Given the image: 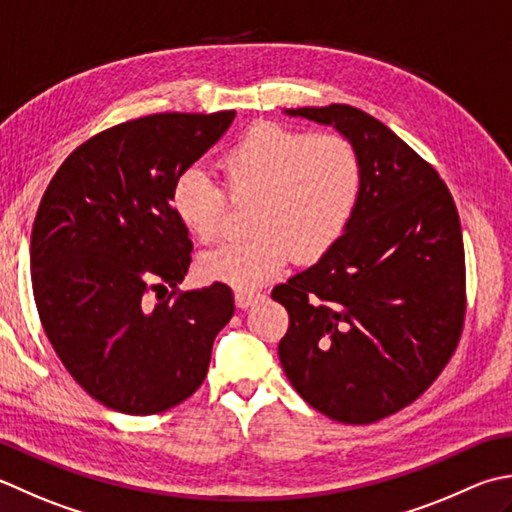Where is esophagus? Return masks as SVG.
<instances>
[{"label":"esophagus","instance_id":"1","mask_svg":"<svg viewBox=\"0 0 512 512\" xmlns=\"http://www.w3.org/2000/svg\"><path fill=\"white\" fill-rule=\"evenodd\" d=\"M259 299H262V295H255V293H235V306L237 308H250L253 304H257Z\"/></svg>","mask_w":512,"mask_h":512}]
</instances>
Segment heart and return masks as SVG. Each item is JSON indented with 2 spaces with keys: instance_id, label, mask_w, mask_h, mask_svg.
<instances>
[{
  "instance_id": "1",
  "label": "heart",
  "mask_w": 512,
  "mask_h": 512,
  "mask_svg": "<svg viewBox=\"0 0 512 512\" xmlns=\"http://www.w3.org/2000/svg\"><path fill=\"white\" fill-rule=\"evenodd\" d=\"M235 197H257L255 237L230 239L202 255L204 275L237 290L275 279L293 255L315 262L333 248L357 206L359 159L344 137L257 124L222 157ZM175 217L199 239L222 228L226 195L204 170L188 168L170 188Z\"/></svg>"
}]
</instances>
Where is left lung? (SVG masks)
Wrapping results in <instances>:
<instances>
[{"label":"left lung","mask_w":512,"mask_h":512,"mask_svg":"<svg viewBox=\"0 0 512 512\" xmlns=\"http://www.w3.org/2000/svg\"><path fill=\"white\" fill-rule=\"evenodd\" d=\"M284 113L333 126L353 146L362 184L339 242L273 288L290 317L279 362L319 413L377 422L435 382L462 335L457 208L437 170L364 110L330 104Z\"/></svg>","instance_id":"obj_1"}]
</instances>
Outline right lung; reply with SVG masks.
Returning <instances> with one entry per match:
<instances>
[{"label": "right lung", "mask_w": 512, "mask_h": 512, "mask_svg": "<svg viewBox=\"0 0 512 512\" xmlns=\"http://www.w3.org/2000/svg\"><path fill=\"white\" fill-rule=\"evenodd\" d=\"M233 119L235 110L159 113L108 128L66 157L39 204L30 235L39 319L75 382L119 413H164L193 395L235 313L226 284L175 295L193 242L170 208L175 179Z\"/></svg>", "instance_id": "1"}]
</instances>
